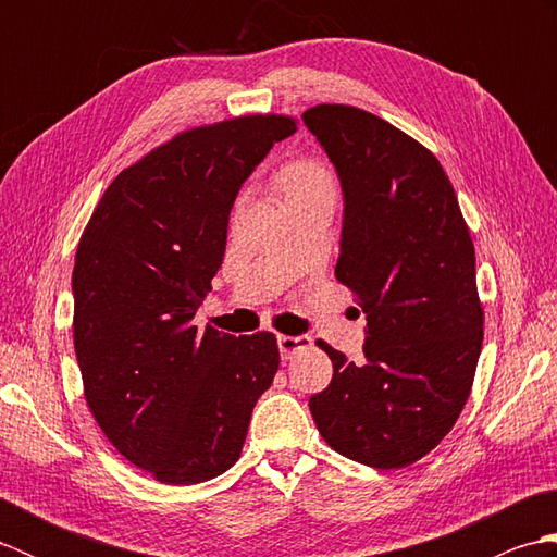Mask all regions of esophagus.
<instances>
[{
	"label": "esophagus",
	"mask_w": 557,
	"mask_h": 557,
	"mask_svg": "<svg viewBox=\"0 0 557 557\" xmlns=\"http://www.w3.org/2000/svg\"><path fill=\"white\" fill-rule=\"evenodd\" d=\"M277 347H280L282 359L287 361V359H292L297 351H301V349H306V347H311V337H309V335H297V337L280 335V337H277Z\"/></svg>",
	"instance_id": "1"
}]
</instances>
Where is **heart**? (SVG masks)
Here are the masks:
<instances>
[{"label": "heart", "instance_id": "obj_1", "mask_svg": "<svg viewBox=\"0 0 557 557\" xmlns=\"http://www.w3.org/2000/svg\"><path fill=\"white\" fill-rule=\"evenodd\" d=\"M282 180H285L287 196L309 194V191H315V188L333 186V174H330V170L323 162H318L313 158L294 160L285 170V174H282Z\"/></svg>", "mask_w": 557, "mask_h": 557}]
</instances>
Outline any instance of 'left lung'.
Here are the masks:
<instances>
[{"label":"left lung","mask_w":557,"mask_h":557,"mask_svg":"<svg viewBox=\"0 0 557 557\" xmlns=\"http://www.w3.org/2000/svg\"><path fill=\"white\" fill-rule=\"evenodd\" d=\"M304 124L339 176L335 275L366 313L361 363L321 342L333 381L309 399L313 421L359 465L409 467L453 431L474 383V242L443 164L419 140L351 104H315Z\"/></svg>","instance_id":"obj_1"}]
</instances>
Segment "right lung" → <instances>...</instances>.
<instances>
[{"label":"right lung","instance_id":"add662e5","mask_svg":"<svg viewBox=\"0 0 557 557\" xmlns=\"http://www.w3.org/2000/svg\"><path fill=\"white\" fill-rule=\"evenodd\" d=\"M285 114L176 134L102 194L81 234L71 292L83 393L102 433L170 486L224 474L280 366L272 333L234 337L194 315L222 265L234 198Z\"/></svg>","mask_w":557,"mask_h":557}]
</instances>
